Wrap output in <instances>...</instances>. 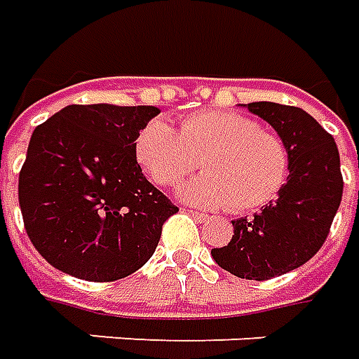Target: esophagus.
Here are the masks:
<instances>
[{"mask_svg":"<svg viewBox=\"0 0 359 359\" xmlns=\"http://www.w3.org/2000/svg\"><path fill=\"white\" fill-rule=\"evenodd\" d=\"M187 212L195 218V220H199V222H205V220H208V215H205V212H199V210H193V208H187Z\"/></svg>","mask_w":359,"mask_h":359,"instance_id":"obj_1","label":"esophagus"}]
</instances>
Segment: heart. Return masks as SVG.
<instances>
[{
	"label": "heart",
	"instance_id": "1",
	"mask_svg": "<svg viewBox=\"0 0 359 359\" xmlns=\"http://www.w3.org/2000/svg\"><path fill=\"white\" fill-rule=\"evenodd\" d=\"M135 158L160 187H172L199 166L205 172L182 187L197 207L248 212L278 199L288 184L292 154L280 135L236 111L205 110L180 119L144 123L135 139Z\"/></svg>",
	"mask_w": 359,
	"mask_h": 359
}]
</instances>
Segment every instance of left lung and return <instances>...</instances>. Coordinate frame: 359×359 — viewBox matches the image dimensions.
Masks as SVG:
<instances>
[{
    "mask_svg": "<svg viewBox=\"0 0 359 359\" xmlns=\"http://www.w3.org/2000/svg\"><path fill=\"white\" fill-rule=\"evenodd\" d=\"M248 108L269 121L290 147L288 184L263 212L232 220V240L212 249V257L233 276L271 280L302 266L321 249L344 182L332 135L307 111L274 102H251Z\"/></svg>",
    "mask_w": 359,
    "mask_h": 359,
    "instance_id": "8db88e82",
    "label": "left lung"
}]
</instances>
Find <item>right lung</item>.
Segmentation results:
<instances>
[{
    "mask_svg": "<svg viewBox=\"0 0 359 359\" xmlns=\"http://www.w3.org/2000/svg\"><path fill=\"white\" fill-rule=\"evenodd\" d=\"M154 106L71 104L34 129L19 174L32 245L75 278L114 282L149 261L175 207L135 158Z\"/></svg>",
    "mask_w": 359,
    "mask_h": 359,
    "instance_id": "right-lung-1",
    "label": "right lung"
}]
</instances>
